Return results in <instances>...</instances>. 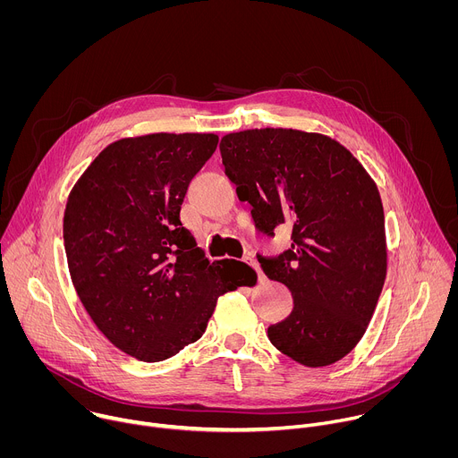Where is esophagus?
I'll return each instance as SVG.
<instances>
[{
	"instance_id": "obj_1",
	"label": "esophagus",
	"mask_w": 458,
	"mask_h": 458,
	"mask_svg": "<svg viewBox=\"0 0 458 458\" xmlns=\"http://www.w3.org/2000/svg\"><path fill=\"white\" fill-rule=\"evenodd\" d=\"M244 260H246V263H248V265H250V267H251V268L257 272L259 279H265V274H263V270L259 268V265L255 263V259H253V257H244Z\"/></svg>"
}]
</instances>
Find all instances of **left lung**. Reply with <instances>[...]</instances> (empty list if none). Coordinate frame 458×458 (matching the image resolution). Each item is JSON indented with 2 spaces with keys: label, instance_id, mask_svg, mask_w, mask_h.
I'll return each instance as SVG.
<instances>
[{
  "label": "left lung",
  "instance_id": "obj_1",
  "mask_svg": "<svg viewBox=\"0 0 458 458\" xmlns=\"http://www.w3.org/2000/svg\"><path fill=\"white\" fill-rule=\"evenodd\" d=\"M219 148L255 226L267 235L292 226L290 250L259 255L293 295L292 313L268 328L270 343L308 368L341 360L362 339L387 270L375 181L339 141L302 130H242Z\"/></svg>",
  "mask_w": 458,
  "mask_h": 458
}]
</instances>
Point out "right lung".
Returning <instances> with one entry per match:
<instances>
[{"label": "right lung", "mask_w": 458, "mask_h": 458, "mask_svg": "<svg viewBox=\"0 0 458 458\" xmlns=\"http://www.w3.org/2000/svg\"><path fill=\"white\" fill-rule=\"evenodd\" d=\"M216 134H147L110 143L69 193L63 217L72 284L121 352L159 362L201 339L217 299L255 272L210 260L181 223L188 184Z\"/></svg>", "instance_id": "1"}]
</instances>
